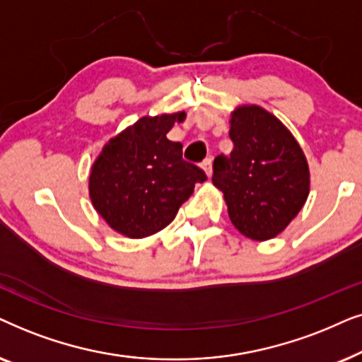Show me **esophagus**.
I'll list each match as a JSON object with an SVG mask.
<instances>
[{
    "label": "esophagus",
    "instance_id": "34e87169",
    "mask_svg": "<svg viewBox=\"0 0 362 362\" xmlns=\"http://www.w3.org/2000/svg\"><path fill=\"white\" fill-rule=\"evenodd\" d=\"M211 163H214V162H211V158H205V160H204V163H202V168H204V170H205V173H206V175H211Z\"/></svg>",
    "mask_w": 362,
    "mask_h": 362
}]
</instances>
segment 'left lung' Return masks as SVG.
<instances>
[{
    "instance_id": "8db88e82",
    "label": "left lung",
    "mask_w": 362,
    "mask_h": 362,
    "mask_svg": "<svg viewBox=\"0 0 362 362\" xmlns=\"http://www.w3.org/2000/svg\"><path fill=\"white\" fill-rule=\"evenodd\" d=\"M233 151L214 162V185L223 192L240 233L264 242L290 225L310 194V168L300 144L259 105L231 112Z\"/></svg>"
}]
</instances>
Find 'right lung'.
<instances>
[{
    "mask_svg": "<svg viewBox=\"0 0 362 362\" xmlns=\"http://www.w3.org/2000/svg\"><path fill=\"white\" fill-rule=\"evenodd\" d=\"M185 112L142 117L105 144L89 175V197L110 228L129 238L157 233L175 218L205 172L167 139Z\"/></svg>",
    "mask_w": 362,
    "mask_h": 362,
    "instance_id": "1",
    "label": "right lung"
}]
</instances>
